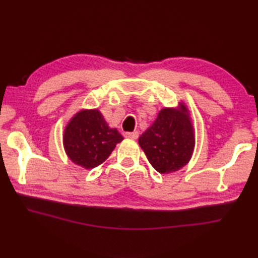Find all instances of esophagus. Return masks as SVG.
Returning a JSON list of instances; mask_svg holds the SVG:
<instances>
[{"label":"esophagus","mask_w":258,"mask_h":258,"mask_svg":"<svg viewBox=\"0 0 258 258\" xmlns=\"http://www.w3.org/2000/svg\"><path fill=\"white\" fill-rule=\"evenodd\" d=\"M124 136L126 139L136 140L139 138V132H136V131H134V132H126V133H124Z\"/></svg>","instance_id":"1"}]
</instances>
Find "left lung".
<instances>
[{
    "instance_id": "1",
    "label": "left lung",
    "mask_w": 258,
    "mask_h": 258,
    "mask_svg": "<svg viewBox=\"0 0 258 258\" xmlns=\"http://www.w3.org/2000/svg\"><path fill=\"white\" fill-rule=\"evenodd\" d=\"M139 144L158 173L168 174L184 167L195 147L194 126L187 106L162 108L154 123L140 136Z\"/></svg>"
}]
</instances>
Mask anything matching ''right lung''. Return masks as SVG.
Listing matches in <instances>:
<instances>
[{
  "instance_id": "right-lung-1",
  "label": "right lung",
  "mask_w": 258,
  "mask_h": 258,
  "mask_svg": "<svg viewBox=\"0 0 258 258\" xmlns=\"http://www.w3.org/2000/svg\"><path fill=\"white\" fill-rule=\"evenodd\" d=\"M122 141L123 136L116 128L109 127L96 108L81 109L70 119L63 134L68 157L85 169L101 165Z\"/></svg>"
}]
</instances>
